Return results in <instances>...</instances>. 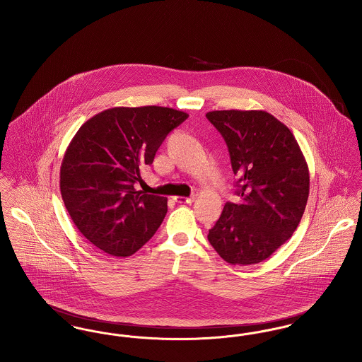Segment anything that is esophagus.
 I'll list each match as a JSON object with an SVG mask.
<instances>
[{"label": "esophagus", "instance_id": "esophagus-1", "mask_svg": "<svg viewBox=\"0 0 362 362\" xmlns=\"http://www.w3.org/2000/svg\"><path fill=\"white\" fill-rule=\"evenodd\" d=\"M173 199H175V202H177V204H192L194 199H195V197H189V198H186V197H175Z\"/></svg>", "mask_w": 362, "mask_h": 362}]
</instances>
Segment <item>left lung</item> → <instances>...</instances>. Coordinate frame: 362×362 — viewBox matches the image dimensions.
Masks as SVG:
<instances>
[{
	"mask_svg": "<svg viewBox=\"0 0 362 362\" xmlns=\"http://www.w3.org/2000/svg\"><path fill=\"white\" fill-rule=\"evenodd\" d=\"M224 137L241 201L226 202L207 239L225 262L257 264L292 238L310 195V171L292 132L262 110L210 111Z\"/></svg>",
	"mask_w": 362,
	"mask_h": 362,
	"instance_id": "left-lung-1",
	"label": "left lung"
}]
</instances>
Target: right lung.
Instances as JSON below:
<instances>
[{
    "label": "right lung",
    "instance_id": "1",
    "mask_svg": "<svg viewBox=\"0 0 362 362\" xmlns=\"http://www.w3.org/2000/svg\"><path fill=\"white\" fill-rule=\"evenodd\" d=\"M189 114L168 107H114L78 129L65 152L59 189L77 229L112 257H130L167 213V198L134 189L168 133Z\"/></svg>",
    "mask_w": 362,
    "mask_h": 362
}]
</instances>
